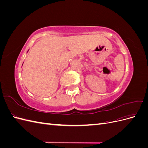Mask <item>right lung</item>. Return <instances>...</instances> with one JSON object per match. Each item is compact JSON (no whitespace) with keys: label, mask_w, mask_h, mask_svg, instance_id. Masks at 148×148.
I'll use <instances>...</instances> for the list:
<instances>
[{"label":"right lung","mask_w":148,"mask_h":148,"mask_svg":"<svg viewBox=\"0 0 148 148\" xmlns=\"http://www.w3.org/2000/svg\"><path fill=\"white\" fill-rule=\"evenodd\" d=\"M28 51H29V50H28Z\"/></svg>","instance_id":"right-lung-1"}]
</instances>
